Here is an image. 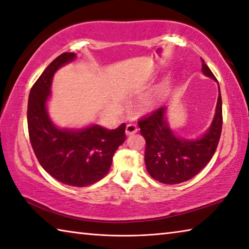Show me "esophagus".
<instances>
[{
  "mask_svg": "<svg viewBox=\"0 0 249 249\" xmlns=\"http://www.w3.org/2000/svg\"><path fill=\"white\" fill-rule=\"evenodd\" d=\"M137 131H138L137 124H127V128H125V133H127L128 136H131V134L136 133Z\"/></svg>",
  "mask_w": 249,
  "mask_h": 249,
  "instance_id": "1",
  "label": "esophagus"
}]
</instances>
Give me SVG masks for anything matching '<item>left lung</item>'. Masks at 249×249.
Masks as SVG:
<instances>
[{"instance_id": "1", "label": "left lung", "mask_w": 249, "mask_h": 249, "mask_svg": "<svg viewBox=\"0 0 249 249\" xmlns=\"http://www.w3.org/2000/svg\"><path fill=\"white\" fill-rule=\"evenodd\" d=\"M202 71L217 81L204 59H202ZM165 109L153 110L150 115L140 118L138 124L145 139L144 162L148 173L164 184H178L190 180L204 169L216 151L223 125L219 86L214 120L209 131L197 140L175 137L164 118Z\"/></svg>"}]
</instances>
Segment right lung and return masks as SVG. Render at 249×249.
<instances>
[{
	"label": "right lung",
	"mask_w": 249,
	"mask_h": 249,
	"mask_svg": "<svg viewBox=\"0 0 249 249\" xmlns=\"http://www.w3.org/2000/svg\"><path fill=\"white\" fill-rule=\"evenodd\" d=\"M75 57L74 53L56 57L33 85L27 125L32 148L43 169L59 182L83 187L109 172L113 154L125 140V124L113 130L97 124L76 131L55 127L46 110L52 79L57 69Z\"/></svg>",
	"instance_id": "obj_1"
}]
</instances>
